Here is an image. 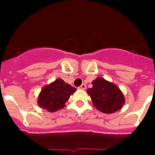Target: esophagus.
Returning a JSON list of instances; mask_svg holds the SVG:
<instances>
[{"mask_svg": "<svg viewBox=\"0 0 155 155\" xmlns=\"http://www.w3.org/2000/svg\"><path fill=\"white\" fill-rule=\"evenodd\" d=\"M79 88H80V89H86V85H85L84 84H81V86L79 87Z\"/></svg>", "mask_w": 155, "mask_h": 155, "instance_id": "34e87169", "label": "esophagus"}]
</instances>
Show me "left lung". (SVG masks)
<instances>
[{
	"mask_svg": "<svg viewBox=\"0 0 155 155\" xmlns=\"http://www.w3.org/2000/svg\"><path fill=\"white\" fill-rule=\"evenodd\" d=\"M92 103L102 113H113L122 108L125 98L119 87L103 78L92 81V87L87 89Z\"/></svg>",
	"mask_w": 155,
	"mask_h": 155,
	"instance_id": "1",
	"label": "left lung"
}]
</instances>
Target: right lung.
Listing matches in <instances>:
<instances>
[{
    "label": "right lung",
    "mask_w": 155,
    "mask_h": 155,
    "mask_svg": "<svg viewBox=\"0 0 155 155\" xmlns=\"http://www.w3.org/2000/svg\"><path fill=\"white\" fill-rule=\"evenodd\" d=\"M75 91V87L58 79L42 88L38 100V104L49 112H55L64 107L71 95Z\"/></svg>",
    "instance_id": "obj_1"
}]
</instances>
